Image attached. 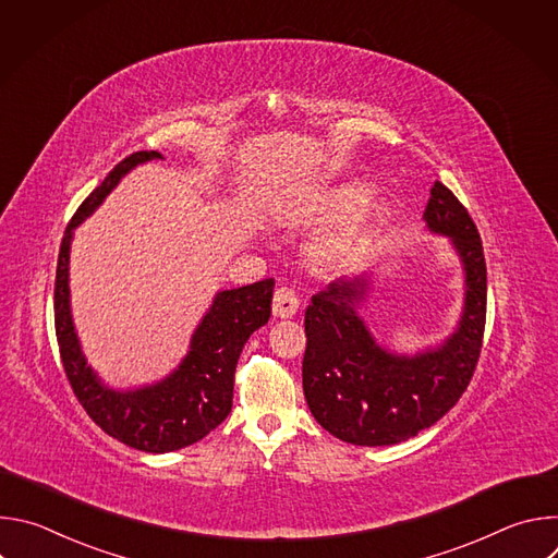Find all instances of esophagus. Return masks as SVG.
<instances>
[{
  "label": "esophagus",
  "mask_w": 558,
  "mask_h": 558,
  "mask_svg": "<svg viewBox=\"0 0 558 558\" xmlns=\"http://www.w3.org/2000/svg\"><path fill=\"white\" fill-rule=\"evenodd\" d=\"M298 306H300V300H298V295H295L291 289L282 287V289H278V291L274 293V304H271V308H274V315L280 317V320H287V317H293L295 311H298Z\"/></svg>",
  "instance_id": "esophagus-1"
}]
</instances>
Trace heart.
Listing matches in <instances>:
<instances>
[{"instance_id": "heart-1", "label": "heart", "mask_w": 558, "mask_h": 558, "mask_svg": "<svg viewBox=\"0 0 558 558\" xmlns=\"http://www.w3.org/2000/svg\"><path fill=\"white\" fill-rule=\"evenodd\" d=\"M392 196L360 179L342 181L280 209L287 225L315 229L302 245V260L315 276H338L357 265L377 231L390 220Z\"/></svg>"}]
</instances>
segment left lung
<instances>
[{
  "mask_svg": "<svg viewBox=\"0 0 558 558\" xmlns=\"http://www.w3.org/2000/svg\"><path fill=\"white\" fill-rule=\"evenodd\" d=\"M424 229L448 238L463 274L454 329L413 353L381 344L362 308L375 274L340 278L311 298L304 315L302 388L311 415L355 446H392L439 422L465 390L486 327V258L480 231L454 194L435 181Z\"/></svg>",
  "mask_w": 558,
  "mask_h": 558,
  "instance_id": "8db88e82",
  "label": "left lung"
}]
</instances>
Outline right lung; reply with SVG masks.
Segmentation results:
<instances>
[{
    "label": "right lung",
    "instance_id": "obj_1",
    "mask_svg": "<svg viewBox=\"0 0 558 558\" xmlns=\"http://www.w3.org/2000/svg\"><path fill=\"white\" fill-rule=\"evenodd\" d=\"M161 151H136L121 161L82 203L65 227L54 280V331L68 381L86 413L117 441L163 454L196 444L231 411L233 373L250 336L271 315L274 280L216 291L196 325L190 349L163 379L117 388L88 362L70 306V250L74 229L90 218L134 168L161 161Z\"/></svg>",
    "mask_w": 558,
    "mask_h": 558
}]
</instances>
